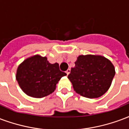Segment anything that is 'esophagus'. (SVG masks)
<instances>
[{
	"mask_svg": "<svg viewBox=\"0 0 129 129\" xmlns=\"http://www.w3.org/2000/svg\"><path fill=\"white\" fill-rule=\"evenodd\" d=\"M66 74H67V75H68V74H70V69H68L67 70H66Z\"/></svg>",
	"mask_w": 129,
	"mask_h": 129,
	"instance_id": "34e87169",
	"label": "esophagus"
}]
</instances>
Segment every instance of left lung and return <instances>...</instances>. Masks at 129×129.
I'll list each match as a JSON object with an SVG mask.
<instances>
[{
  "instance_id": "8db88e82",
  "label": "left lung",
  "mask_w": 129,
  "mask_h": 129,
  "mask_svg": "<svg viewBox=\"0 0 129 129\" xmlns=\"http://www.w3.org/2000/svg\"><path fill=\"white\" fill-rule=\"evenodd\" d=\"M115 74L113 65L105 57L80 55L68 78L77 94L88 99H96L107 92Z\"/></svg>"
}]
</instances>
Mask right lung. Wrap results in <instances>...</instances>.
<instances>
[{"label":"right lung","mask_w":129,"mask_h":129,"mask_svg":"<svg viewBox=\"0 0 129 129\" xmlns=\"http://www.w3.org/2000/svg\"><path fill=\"white\" fill-rule=\"evenodd\" d=\"M66 73L59 70L57 63L51 64L47 57L36 55L19 65L16 78L22 90L33 98H43L52 94L56 85Z\"/></svg>","instance_id":"1"}]
</instances>
